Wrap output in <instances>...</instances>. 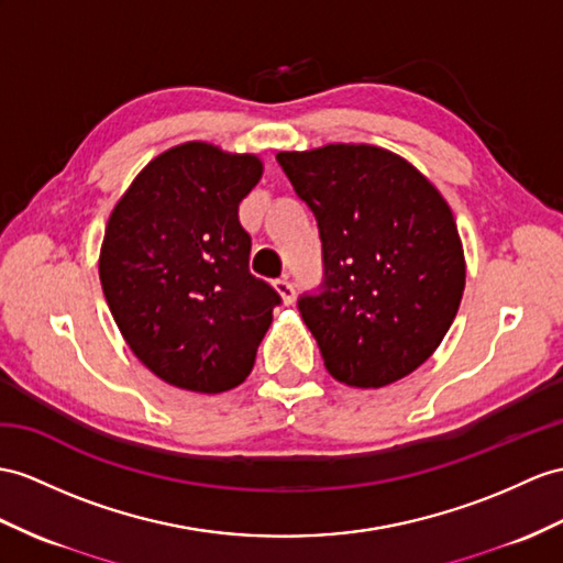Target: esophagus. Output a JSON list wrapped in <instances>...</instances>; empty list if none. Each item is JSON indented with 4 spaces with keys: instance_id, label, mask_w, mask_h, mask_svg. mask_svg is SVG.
<instances>
[{
    "instance_id": "1",
    "label": "esophagus",
    "mask_w": 563,
    "mask_h": 563,
    "mask_svg": "<svg viewBox=\"0 0 563 563\" xmlns=\"http://www.w3.org/2000/svg\"><path fill=\"white\" fill-rule=\"evenodd\" d=\"M274 289H277V294L282 296L284 306H291L296 300V289H294V284L289 279H277V282H274Z\"/></svg>"
}]
</instances>
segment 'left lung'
Here are the masks:
<instances>
[{
  "label": "left lung",
  "mask_w": 563,
  "mask_h": 563,
  "mask_svg": "<svg viewBox=\"0 0 563 563\" xmlns=\"http://www.w3.org/2000/svg\"><path fill=\"white\" fill-rule=\"evenodd\" d=\"M318 217L324 291L298 310L341 385L379 389L442 344L465 289L454 212L428 176L387 147L329 143L277 155Z\"/></svg>",
  "instance_id": "left-lung-1"
}]
</instances>
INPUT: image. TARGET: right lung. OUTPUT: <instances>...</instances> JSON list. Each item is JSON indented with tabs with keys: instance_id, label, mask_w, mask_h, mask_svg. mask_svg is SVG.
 <instances>
[{
	"instance_id": "1",
	"label": "right lung",
	"mask_w": 563,
	"mask_h": 563,
	"mask_svg": "<svg viewBox=\"0 0 563 563\" xmlns=\"http://www.w3.org/2000/svg\"><path fill=\"white\" fill-rule=\"evenodd\" d=\"M265 164L188 141L150 159L117 200L100 282L129 349L172 387L222 394L251 375L279 294L249 269L239 205Z\"/></svg>"
}]
</instances>
